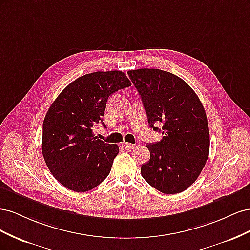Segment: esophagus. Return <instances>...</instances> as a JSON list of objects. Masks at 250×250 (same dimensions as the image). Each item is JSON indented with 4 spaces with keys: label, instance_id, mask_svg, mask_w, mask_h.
I'll use <instances>...</instances> for the list:
<instances>
[{
    "label": "esophagus",
    "instance_id": "esophagus-1",
    "mask_svg": "<svg viewBox=\"0 0 250 250\" xmlns=\"http://www.w3.org/2000/svg\"><path fill=\"white\" fill-rule=\"evenodd\" d=\"M133 147H134V145L131 143H124V148L126 150H131V149H133Z\"/></svg>",
    "mask_w": 250,
    "mask_h": 250
}]
</instances>
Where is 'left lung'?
<instances>
[{
  "label": "left lung",
  "instance_id": "8db88e82",
  "mask_svg": "<svg viewBox=\"0 0 250 250\" xmlns=\"http://www.w3.org/2000/svg\"><path fill=\"white\" fill-rule=\"evenodd\" d=\"M142 98L148 123L162 131L161 142L148 144L150 160L143 178L164 194L183 192L197 179L209 153L208 118L198 96L186 81L157 69L128 71ZM163 127L158 130L156 125Z\"/></svg>",
  "mask_w": 250,
  "mask_h": 250
}]
</instances>
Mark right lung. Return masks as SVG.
Segmentation results:
<instances>
[{
	"instance_id": "1",
	"label": "right lung",
	"mask_w": 250,
	"mask_h": 250,
	"mask_svg": "<svg viewBox=\"0 0 250 250\" xmlns=\"http://www.w3.org/2000/svg\"><path fill=\"white\" fill-rule=\"evenodd\" d=\"M130 85L121 71L90 73L52 103L42 124V151L50 172L66 188L87 192L108 176L119 147L95 137L93 128L102 123L108 97Z\"/></svg>"
}]
</instances>
